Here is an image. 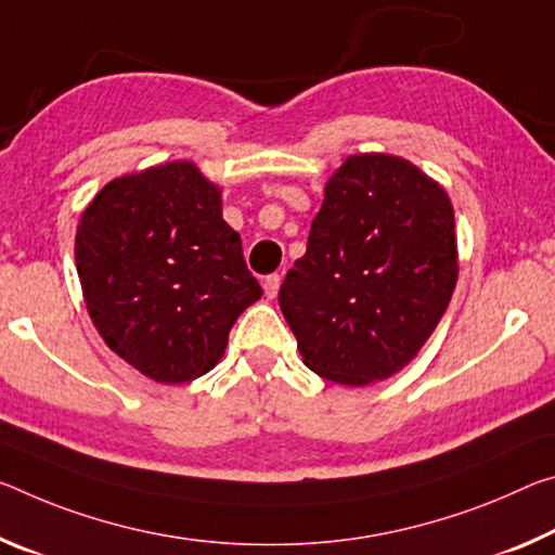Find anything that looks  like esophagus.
Segmentation results:
<instances>
[{
	"label": "esophagus",
	"mask_w": 555,
	"mask_h": 555,
	"mask_svg": "<svg viewBox=\"0 0 555 555\" xmlns=\"http://www.w3.org/2000/svg\"><path fill=\"white\" fill-rule=\"evenodd\" d=\"M279 286H281L279 274H269L267 279H263V294H267V298H276Z\"/></svg>",
	"instance_id": "esophagus-1"
}]
</instances>
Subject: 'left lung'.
<instances>
[{"mask_svg": "<svg viewBox=\"0 0 555 555\" xmlns=\"http://www.w3.org/2000/svg\"><path fill=\"white\" fill-rule=\"evenodd\" d=\"M456 274L454 209L442 184L402 157L350 155L325 184L279 306L304 365L358 388L417 356Z\"/></svg>", "mask_w": 555, "mask_h": 555, "instance_id": "1", "label": "left lung"}]
</instances>
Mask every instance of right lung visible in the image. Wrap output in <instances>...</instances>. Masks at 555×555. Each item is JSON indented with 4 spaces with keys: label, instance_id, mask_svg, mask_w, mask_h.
<instances>
[{
    "label": "right lung",
    "instance_id": "add662e5",
    "mask_svg": "<svg viewBox=\"0 0 555 555\" xmlns=\"http://www.w3.org/2000/svg\"><path fill=\"white\" fill-rule=\"evenodd\" d=\"M76 269L105 346L165 385L212 371L261 298L222 190L188 160L105 184L78 222Z\"/></svg>",
    "mask_w": 555,
    "mask_h": 555
}]
</instances>
